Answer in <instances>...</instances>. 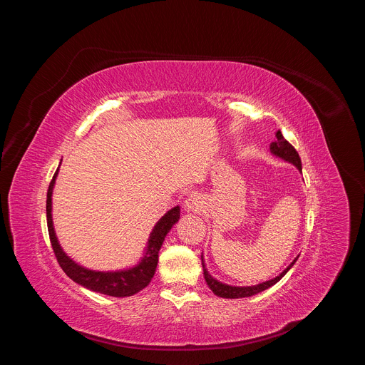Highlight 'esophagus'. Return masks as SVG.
Returning a JSON list of instances; mask_svg holds the SVG:
<instances>
[{
	"mask_svg": "<svg viewBox=\"0 0 365 365\" xmlns=\"http://www.w3.org/2000/svg\"><path fill=\"white\" fill-rule=\"evenodd\" d=\"M185 207L187 211H190V212H197V211H200V207H202V199H200V196H197V195H190L186 200H185Z\"/></svg>",
	"mask_w": 365,
	"mask_h": 365,
	"instance_id": "obj_1",
	"label": "esophagus"
}]
</instances>
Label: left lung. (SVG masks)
I'll list each match as a JSON object with an SVG mask.
<instances>
[{
  "label": "left lung",
  "instance_id": "1",
  "mask_svg": "<svg viewBox=\"0 0 365 365\" xmlns=\"http://www.w3.org/2000/svg\"><path fill=\"white\" fill-rule=\"evenodd\" d=\"M270 151L273 155H276V158L287 162V163H292L293 166L297 168L299 172H302V162H300V158L297 151L294 150V147L283 137V134L280 133V130L276 133V140L270 143ZM202 258V267H203V277H205V282L207 284V287H210L217 296L220 297H224V299H240V297H250V296H254L259 292H263L272 286H274L292 267L293 264L296 263L297 257L293 259V262L279 274L276 276L274 279L272 280H267V282H263V283H258L255 286H230V284H225V283H221L218 282L217 279H214L210 272L206 270V266H205V262H203V255H200Z\"/></svg>",
  "mask_w": 365,
  "mask_h": 365
}]
</instances>
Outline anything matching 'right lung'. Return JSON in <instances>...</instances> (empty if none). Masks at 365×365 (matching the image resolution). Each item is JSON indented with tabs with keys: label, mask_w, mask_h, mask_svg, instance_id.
Returning a JSON list of instances; mask_svg holds the SVG:
<instances>
[{
	"label": "right lung",
	"mask_w": 365,
	"mask_h": 365,
	"mask_svg": "<svg viewBox=\"0 0 365 365\" xmlns=\"http://www.w3.org/2000/svg\"><path fill=\"white\" fill-rule=\"evenodd\" d=\"M58 173H59V168L48 185L47 199H46V217H47V230H48L50 242H51V247H53L55 255L58 258V263L61 264L62 270L75 283L83 286L85 289L107 294V296L127 297L147 287L155 273V267H158L159 251L163 245V241L168 232L180 218V206L172 207V210L168 211L158 221V224L154 225V228L150 232L147 245L144 248V254L135 266L123 269V270H115V272L91 270L73 262V259L63 251L56 237L53 218H51V195H53V187L56 183Z\"/></svg>",
	"instance_id": "right-lung-1"
}]
</instances>
